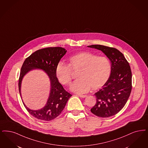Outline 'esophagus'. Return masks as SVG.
Segmentation results:
<instances>
[{"instance_id": "obj_1", "label": "esophagus", "mask_w": 148, "mask_h": 148, "mask_svg": "<svg viewBox=\"0 0 148 148\" xmlns=\"http://www.w3.org/2000/svg\"><path fill=\"white\" fill-rule=\"evenodd\" d=\"M79 96H80V97H83V98H84V97H87V95H79Z\"/></svg>"}]
</instances>
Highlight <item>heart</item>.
<instances>
[{
    "label": "heart",
    "mask_w": 148,
    "mask_h": 148,
    "mask_svg": "<svg viewBox=\"0 0 148 148\" xmlns=\"http://www.w3.org/2000/svg\"><path fill=\"white\" fill-rule=\"evenodd\" d=\"M112 69L110 59L105 56L83 52L69 58V64L59 62L56 66V75L64 85L71 83L73 71H79V79L71 85V90L77 93H85L92 88L99 89L108 80Z\"/></svg>",
    "instance_id": "heart-1"
}]
</instances>
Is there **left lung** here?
<instances>
[{"instance_id":"left-lung-1","label":"left lung","mask_w":148,"mask_h":148,"mask_svg":"<svg viewBox=\"0 0 148 148\" xmlns=\"http://www.w3.org/2000/svg\"><path fill=\"white\" fill-rule=\"evenodd\" d=\"M101 50L111 62V75L102 89L96 92V102L90 110L96 116L106 118L119 112L124 106L132 90V71L123 53L115 48L103 45L88 46Z\"/></svg>"}]
</instances>
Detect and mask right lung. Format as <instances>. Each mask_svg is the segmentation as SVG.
<instances>
[{"mask_svg": "<svg viewBox=\"0 0 148 148\" xmlns=\"http://www.w3.org/2000/svg\"><path fill=\"white\" fill-rule=\"evenodd\" d=\"M66 52L65 48L60 47H47L38 49L26 58L21 68L18 79V90L21 95V84L24 75L34 69L46 71L51 80V91L46 106L41 110L34 111L25 106L28 112L34 117L45 121L57 118L65 107L72 95L63 88L56 75V66Z\"/></svg>", "mask_w": 148, "mask_h": 148, "instance_id": "obj_1", "label": "right lung"}]
</instances>
